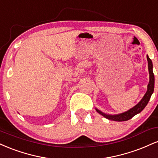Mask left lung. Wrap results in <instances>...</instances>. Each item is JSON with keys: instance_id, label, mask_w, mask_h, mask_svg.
Instances as JSON below:
<instances>
[{"instance_id": "1", "label": "left lung", "mask_w": 158, "mask_h": 158, "mask_svg": "<svg viewBox=\"0 0 158 158\" xmlns=\"http://www.w3.org/2000/svg\"><path fill=\"white\" fill-rule=\"evenodd\" d=\"M147 60H148V72H149V82L148 85V89L146 91V94L144 95V97L141 101L138 104L136 105V106L130 109L128 111L124 112V113L117 114V115H108V114L102 113V111L97 109V112L99 114H100L101 115H102L103 117H106V118L110 119V120L113 121H117V122H122V121H127L128 119H131L134 116H135L136 114L140 113L142 110L144 109V108L147 106L148 101H149L150 98H151L152 94L154 92V88H155V76H154L153 70V65H152V61L150 58L147 56Z\"/></svg>"}]
</instances>
